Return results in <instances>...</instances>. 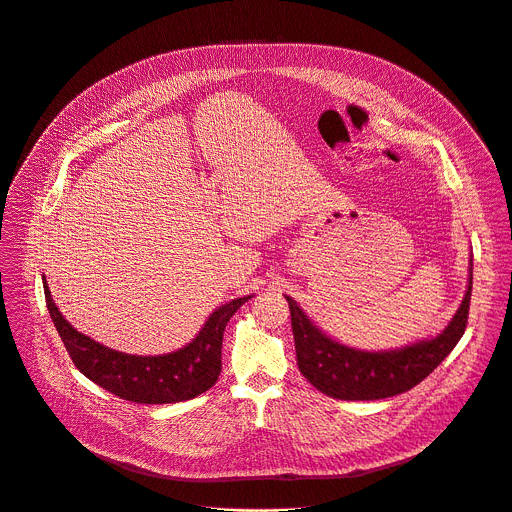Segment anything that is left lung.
Here are the masks:
<instances>
[{"label": "left lung", "mask_w": 512, "mask_h": 512, "mask_svg": "<svg viewBox=\"0 0 512 512\" xmlns=\"http://www.w3.org/2000/svg\"><path fill=\"white\" fill-rule=\"evenodd\" d=\"M470 293L472 259L468 263L464 299L444 331L430 339H420L416 344L384 352H368L339 344L285 295L291 311L299 372L319 392L337 400H382L408 392L430 376L460 342L466 329Z\"/></svg>", "instance_id": "8db88e82"}]
</instances>
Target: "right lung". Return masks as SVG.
Returning a JSON list of instances; mask_svg holds the SVG:
<instances>
[{
	"label": "right lung",
	"instance_id": "right-lung-1",
	"mask_svg": "<svg viewBox=\"0 0 512 512\" xmlns=\"http://www.w3.org/2000/svg\"><path fill=\"white\" fill-rule=\"evenodd\" d=\"M50 317L74 366L94 384L136 404H175L201 396L221 374V348L227 321L253 295L217 307L197 337L185 348L164 356H132L106 348L80 333L60 313L44 277Z\"/></svg>",
	"mask_w": 512,
	"mask_h": 512
}]
</instances>
